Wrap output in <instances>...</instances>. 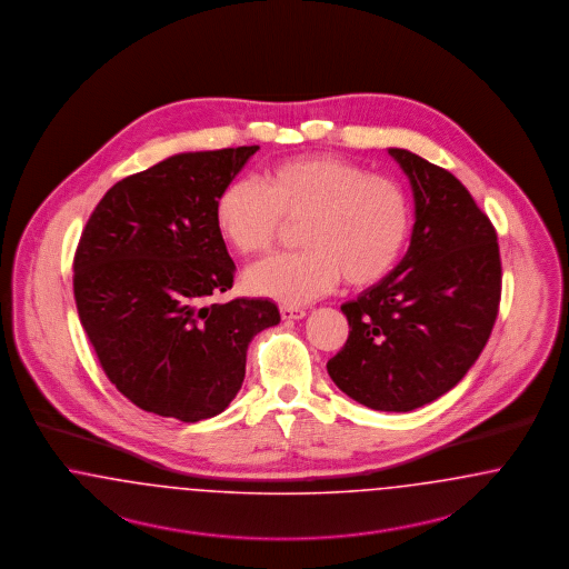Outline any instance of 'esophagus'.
Here are the masks:
<instances>
[{"label":"esophagus","mask_w":569,"mask_h":569,"mask_svg":"<svg viewBox=\"0 0 569 569\" xmlns=\"http://www.w3.org/2000/svg\"><path fill=\"white\" fill-rule=\"evenodd\" d=\"M280 317L284 321H299L306 317V310L297 308V306H280Z\"/></svg>","instance_id":"34e87169"}]
</instances>
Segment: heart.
<instances>
[{"label": "heart", "instance_id": "b5f03b06", "mask_svg": "<svg viewBox=\"0 0 569 569\" xmlns=\"http://www.w3.org/2000/svg\"><path fill=\"white\" fill-rule=\"evenodd\" d=\"M301 250L276 254L248 272V289L287 306L329 293L340 276L370 287L393 270L410 231V199L396 178L329 154L284 159L266 187L240 178L214 206L222 238L242 254L273 247L282 222L301 219Z\"/></svg>", "mask_w": 569, "mask_h": 569}]
</instances>
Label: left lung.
Wrapping results in <instances>:
<instances>
[{"instance_id":"left-lung-1","label":"left lung","mask_w":569,"mask_h":569,"mask_svg":"<svg viewBox=\"0 0 569 569\" xmlns=\"http://www.w3.org/2000/svg\"><path fill=\"white\" fill-rule=\"evenodd\" d=\"M389 154L415 193V229L393 272L342 303L345 348L327 361L355 401L410 412L448 393L493 331L501 259L493 222L452 173L406 149Z\"/></svg>"}]
</instances>
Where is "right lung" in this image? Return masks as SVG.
Returning <instances> with one entry per match:
<instances>
[{"label": "right lung", "instance_id": "1", "mask_svg": "<svg viewBox=\"0 0 569 569\" xmlns=\"http://www.w3.org/2000/svg\"><path fill=\"white\" fill-rule=\"evenodd\" d=\"M257 150L180 152L127 176L80 236L78 317L108 380L147 412L221 415L244 382L250 340L280 322L270 299L210 303L236 272L214 206Z\"/></svg>", "mask_w": 569, "mask_h": 569}]
</instances>
